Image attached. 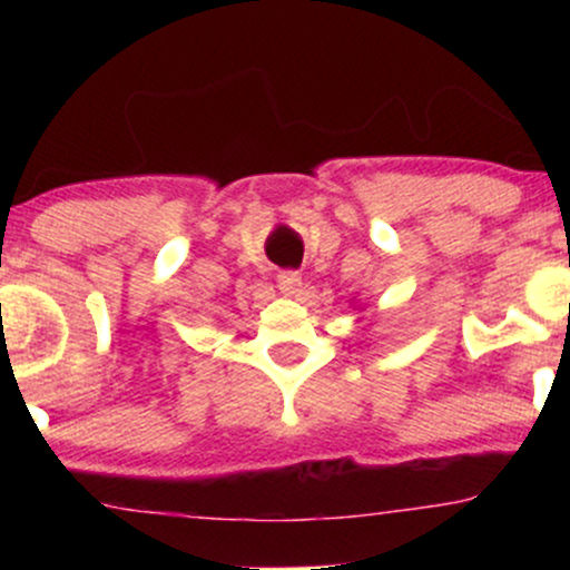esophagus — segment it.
I'll return each instance as SVG.
<instances>
[{
  "label": "esophagus",
  "instance_id": "esophagus-1",
  "mask_svg": "<svg viewBox=\"0 0 570 570\" xmlns=\"http://www.w3.org/2000/svg\"><path fill=\"white\" fill-rule=\"evenodd\" d=\"M278 289L284 294H289V297H294V294H299V289H303V276H299L297 271H281L278 273Z\"/></svg>",
  "mask_w": 570,
  "mask_h": 570
}]
</instances>
